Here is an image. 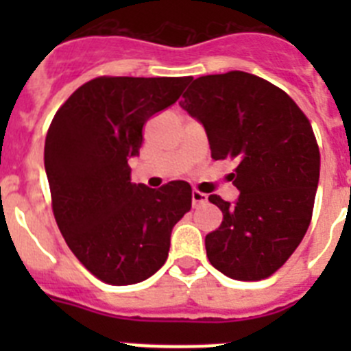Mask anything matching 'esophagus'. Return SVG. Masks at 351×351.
Masks as SVG:
<instances>
[{
  "label": "esophagus",
  "mask_w": 351,
  "mask_h": 351,
  "mask_svg": "<svg viewBox=\"0 0 351 351\" xmlns=\"http://www.w3.org/2000/svg\"><path fill=\"white\" fill-rule=\"evenodd\" d=\"M207 200V195L202 193V191L193 190L191 191V202H193V207L198 206V204H204Z\"/></svg>",
  "instance_id": "1"
}]
</instances>
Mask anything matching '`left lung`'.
Returning <instances> with one entry per match:
<instances>
[{
  "label": "left lung",
  "mask_w": 351,
  "mask_h": 351,
  "mask_svg": "<svg viewBox=\"0 0 351 351\" xmlns=\"http://www.w3.org/2000/svg\"><path fill=\"white\" fill-rule=\"evenodd\" d=\"M182 98L181 107L206 128L210 156L237 163V202L209 197L223 221L206 235L207 258L232 280H265L311 223L320 179L311 123L283 89L246 71L198 77Z\"/></svg>",
  "instance_id": "obj_1"
}]
</instances>
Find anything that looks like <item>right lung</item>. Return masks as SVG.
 Here are the masks:
<instances>
[{"instance_id": "add662e5", "label": "right lung", "mask_w": 351, "mask_h": 351, "mask_svg": "<svg viewBox=\"0 0 351 351\" xmlns=\"http://www.w3.org/2000/svg\"><path fill=\"white\" fill-rule=\"evenodd\" d=\"M191 77H96L58 108L45 137L52 213L71 253L107 285L147 280L169 256L173 225L191 209V186L133 184L151 116L178 101Z\"/></svg>"}]
</instances>
